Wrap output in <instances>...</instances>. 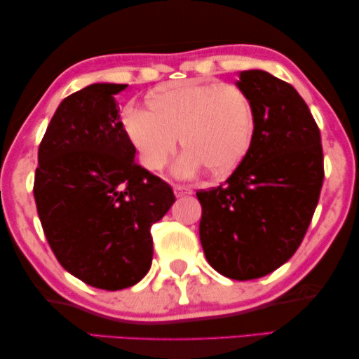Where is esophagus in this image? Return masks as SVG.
Here are the masks:
<instances>
[{
	"instance_id": "esophagus-1",
	"label": "esophagus",
	"mask_w": 359,
	"mask_h": 359,
	"mask_svg": "<svg viewBox=\"0 0 359 359\" xmlns=\"http://www.w3.org/2000/svg\"><path fill=\"white\" fill-rule=\"evenodd\" d=\"M187 194H191V189H187V187H184V186H175L176 197H183V196H187Z\"/></svg>"
}]
</instances>
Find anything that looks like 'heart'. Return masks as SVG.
Instances as JSON below:
<instances>
[{
	"instance_id": "heart-1",
	"label": "heart",
	"mask_w": 359,
	"mask_h": 359,
	"mask_svg": "<svg viewBox=\"0 0 359 359\" xmlns=\"http://www.w3.org/2000/svg\"><path fill=\"white\" fill-rule=\"evenodd\" d=\"M149 111H127L124 127L143 165L161 172L175 154L178 137L186 154L178 170L203 165L222 176L240 165L252 144L255 113L243 90L219 82H178L151 95Z\"/></svg>"
}]
</instances>
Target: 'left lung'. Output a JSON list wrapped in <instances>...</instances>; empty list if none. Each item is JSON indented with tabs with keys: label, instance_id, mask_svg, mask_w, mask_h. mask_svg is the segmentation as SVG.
Segmentation results:
<instances>
[{
	"label": "left lung",
	"instance_id": "left-lung-1",
	"mask_svg": "<svg viewBox=\"0 0 359 359\" xmlns=\"http://www.w3.org/2000/svg\"><path fill=\"white\" fill-rule=\"evenodd\" d=\"M255 113L248 154L218 187L197 191L198 226L210 266L255 280L294 255L318 205L325 165L320 128L287 82L261 69L240 73Z\"/></svg>",
	"mask_w": 359,
	"mask_h": 359
}]
</instances>
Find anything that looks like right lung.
<instances>
[{"instance_id":"1","label":"right lung","mask_w":359,"mask_h":359,"mask_svg":"<svg viewBox=\"0 0 359 359\" xmlns=\"http://www.w3.org/2000/svg\"><path fill=\"white\" fill-rule=\"evenodd\" d=\"M92 84L58 104L38 151L33 194L60 266L100 290L137 285L152 262L151 227L175 202L172 186L138 165L114 95Z\"/></svg>"}]
</instances>
